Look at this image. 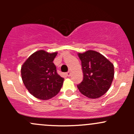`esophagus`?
<instances>
[{
  "instance_id": "obj_1",
  "label": "esophagus",
  "mask_w": 134,
  "mask_h": 134,
  "mask_svg": "<svg viewBox=\"0 0 134 134\" xmlns=\"http://www.w3.org/2000/svg\"><path fill=\"white\" fill-rule=\"evenodd\" d=\"M66 75H67V76H71V71H68L67 72H66Z\"/></svg>"
}]
</instances>
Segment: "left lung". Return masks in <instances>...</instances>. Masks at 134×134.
Returning <instances> with one entry per match:
<instances>
[{
  "label": "left lung",
  "mask_w": 134,
  "mask_h": 134,
  "mask_svg": "<svg viewBox=\"0 0 134 134\" xmlns=\"http://www.w3.org/2000/svg\"><path fill=\"white\" fill-rule=\"evenodd\" d=\"M78 56L83 75L82 82L77 86L80 92L91 99L102 97L113 82V64L100 53L92 50L78 53Z\"/></svg>",
  "instance_id": "8db88e82"
}]
</instances>
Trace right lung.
<instances>
[{"mask_svg":"<svg viewBox=\"0 0 134 134\" xmlns=\"http://www.w3.org/2000/svg\"><path fill=\"white\" fill-rule=\"evenodd\" d=\"M57 52L40 50L28 58L21 67V77L26 88L40 100L55 97L63 86L64 78L58 75L53 61Z\"/></svg>","mask_w":134,"mask_h":134,"instance_id":"obj_1","label":"right lung"}]
</instances>
